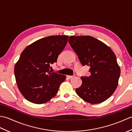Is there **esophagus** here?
I'll list each match as a JSON object with an SVG mask.
<instances>
[{
    "label": "esophagus",
    "instance_id": "esophagus-1",
    "mask_svg": "<svg viewBox=\"0 0 132 132\" xmlns=\"http://www.w3.org/2000/svg\"><path fill=\"white\" fill-rule=\"evenodd\" d=\"M74 77V75H73V76H71V75H68V76H67V77L69 78V79H70V78H72Z\"/></svg>",
    "mask_w": 132,
    "mask_h": 132
}]
</instances>
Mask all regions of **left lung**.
I'll return each mask as SVG.
<instances>
[{
  "instance_id": "obj_1",
  "label": "left lung",
  "mask_w": 132,
  "mask_h": 132,
  "mask_svg": "<svg viewBox=\"0 0 132 132\" xmlns=\"http://www.w3.org/2000/svg\"><path fill=\"white\" fill-rule=\"evenodd\" d=\"M69 43L82 66H90V76L81 77L82 84L75 89L76 93L89 103L104 102L116 90L120 75L114 53L92 36H70Z\"/></svg>"
}]
</instances>
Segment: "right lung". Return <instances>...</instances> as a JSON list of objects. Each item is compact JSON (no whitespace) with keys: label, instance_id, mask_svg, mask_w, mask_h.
<instances>
[{"label":"right lung","instance_id":"obj_1","mask_svg":"<svg viewBox=\"0 0 132 132\" xmlns=\"http://www.w3.org/2000/svg\"><path fill=\"white\" fill-rule=\"evenodd\" d=\"M68 38V36H50L34 42L21 53L14 72L19 91L29 102L43 104L57 94L66 77L52 72L49 68L57 62Z\"/></svg>","mask_w":132,"mask_h":132}]
</instances>
